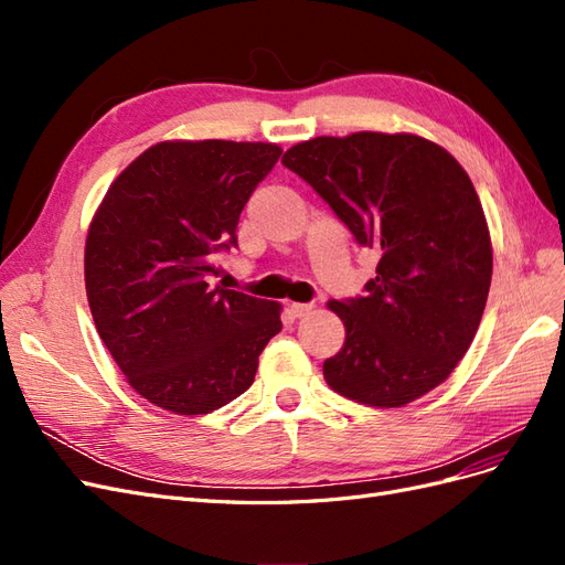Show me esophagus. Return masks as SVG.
<instances>
[{
	"label": "esophagus",
	"instance_id": "1",
	"mask_svg": "<svg viewBox=\"0 0 565 565\" xmlns=\"http://www.w3.org/2000/svg\"><path fill=\"white\" fill-rule=\"evenodd\" d=\"M311 309H313V303H292V306H289V311H292V316H295V318L309 316V313H311Z\"/></svg>",
	"mask_w": 565,
	"mask_h": 565
}]
</instances>
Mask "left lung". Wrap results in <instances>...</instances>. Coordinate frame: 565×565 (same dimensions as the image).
<instances>
[{
    "instance_id": "8db88e82",
    "label": "left lung",
    "mask_w": 565,
    "mask_h": 565,
    "mask_svg": "<svg viewBox=\"0 0 565 565\" xmlns=\"http://www.w3.org/2000/svg\"><path fill=\"white\" fill-rule=\"evenodd\" d=\"M282 164L330 204L355 243L377 249L365 295L330 301L344 347L324 382L372 407H401L448 380L471 347L492 278L476 188L448 150L415 134L318 136Z\"/></svg>"
}]
</instances>
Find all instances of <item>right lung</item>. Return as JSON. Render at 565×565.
I'll return each instance as SVG.
<instances>
[{
  "label": "right lung",
  "mask_w": 565,
  "mask_h": 565,
  "mask_svg": "<svg viewBox=\"0 0 565 565\" xmlns=\"http://www.w3.org/2000/svg\"><path fill=\"white\" fill-rule=\"evenodd\" d=\"M276 143L162 141L119 174L89 226L84 282L94 324L152 405L207 415L245 393L280 306L212 287L214 254L280 158Z\"/></svg>",
  "instance_id": "1"
}]
</instances>
